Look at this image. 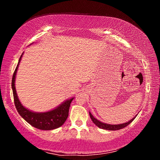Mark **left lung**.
Listing matches in <instances>:
<instances>
[{"label": "left lung", "mask_w": 160, "mask_h": 160, "mask_svg": "<svg viewBox=\"0 0 160 160\" xmlns=\"http://www.w3.org/2000/svg\"><path fill=\"white\" fill-rule=\"evenodd\" d=\"M90 116L92 119V121H93V123L95 124L97 126H98L100 128L105 129V130H109V131H116V130H120V129L125 128V127H126L127 126H128L129 124L134 120L135 117H136V116H135V117L132 118L131 121H128V122H127V123H125L118 124V125H111V124H107V123L100 122L99 121L97 120V118H94V116L91 114V113H90Z\"/></svg>", "instance_id": "8db88e82"}]
</instances>
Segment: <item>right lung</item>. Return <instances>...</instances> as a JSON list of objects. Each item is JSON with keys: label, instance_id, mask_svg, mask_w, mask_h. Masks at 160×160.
Masks as SVG:
<instances>
[{"label": "right lung", "instance_id": "obj_1", "mask_svg": "<svg viewBox=\"0 0 160 160\" xmlns=\"http://www.w3.org/2000/svg\"><path fill=\"white\" fill-rule=\"evenodd\" d=\"M22 56V54L20 59H19L18 66L15 70L12 79L13 98H14L15 105L17 111L27 122L29 123L31 126H34V128L40 130H53L58 128V127L63 125L65 121H66L68 116L70 103H71L72 100L74 99V97L70 99L69 100H67L66 102L63 103L58 107L56 108L55 109L45 113L32 112L24 107L21 104L20 100L18 99L15 87V75L17 73L18 68Z\"/></svg>", "mask_w": 160, "mask_h": 160}]
</instances>
